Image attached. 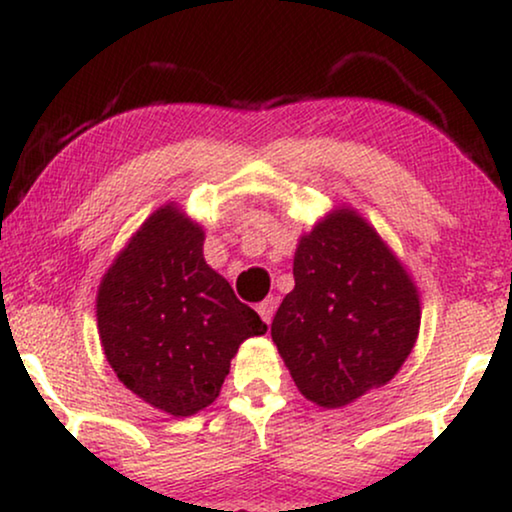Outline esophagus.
<instances>
[{
  "label": "esophagus",
  "instance_id": "34e87169",
  "mask_svg": "<svg viewBox=\"0 0 512 512\" xmlns=\"http://www.w3.org/2000/svg\"><path fill=\"white\" fill-rule=\"evenodd\" d=\"M275 307H277V300H275V298H265L263 303L256 307L258 314H261V319L265 321V324H270V321H272V314H275Z\"/></svg>",
  "mask_w": 512,
  "mask_h": 512
}]
</instances>
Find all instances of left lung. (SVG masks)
Returning a JSON list of instances; mask_svg holds the SVG:
<instances>
[{
    "label": "left lung",
    "mask_w": 512,
    "mask_h": 512,
    "mask_svg": "<svg viewBox=\"0 0 512 512\" xmlns=\"http://www.w3.org/2000/svg\"><path fill=\"white\" fill-rule=\"evenodd\" d=\"M291 293L272 340L300 394L342 408L398 373L419 333V293L403 263L354 209L300 237Z\"/></svg>",
    "instance_id": "8db88e82"
}]
</instances>
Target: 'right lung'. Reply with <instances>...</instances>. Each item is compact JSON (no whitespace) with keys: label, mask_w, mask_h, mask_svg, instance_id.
<instances>
[{"label":"right lung","mask_w":512,"mask_h":512,"mask_svg":"<svg viewBox=\"0 0 512 512\" xmlns=\"http://www.w3.org/2000/svg\"><path fill=\"white\" fill-rule=\"evenodd\" d=\"M205 230L165 205L142 223L97 291V328L125 387L188 417L219 396L230 359L268 326L202 256Z\"/></svg>","instance_id":"add662e5"}]
</instances>
